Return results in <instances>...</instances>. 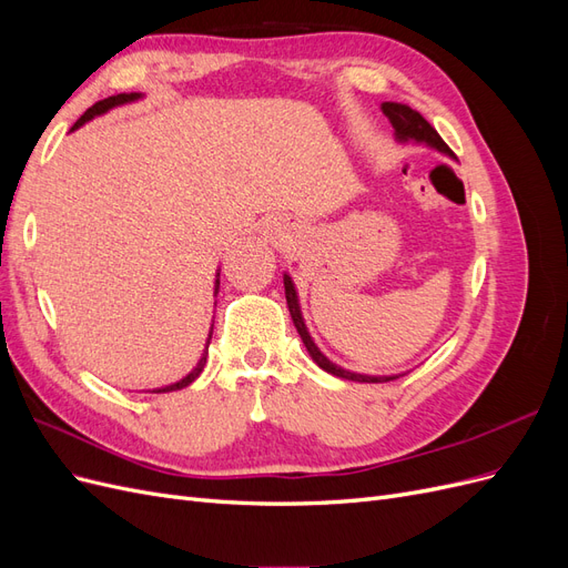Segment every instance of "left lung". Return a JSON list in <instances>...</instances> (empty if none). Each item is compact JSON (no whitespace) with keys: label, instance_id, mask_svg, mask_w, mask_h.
Returning a JSON list of instances; mask_svg holds the SVG:
<instances>
[{"label":"left lung","instance_id":"1","mask_svg":"<svg viewBox=\"0 0 568 568\" xmlns=\"http://www.w3.org/2000/svg\"><path fill=\"white\" fill-rule=\"evenodd\" d=\"M386 118L390 120V125L395 130V136H398L400 142H407V140H415V142H424L428 146H434L443 153H448V156H453L450 146L443 142V136L436 132V128H432V123L428 120L415 111L409 109L407 104H398V101H384L382 104ZM284 288H286V303H288V313H291V320H294L296 329L305 343L307 353H311V357L315 359V363L324 369L329 372L334 376H341V379H348V382H359V384H384V382H393L398 379V376H369V374H355V372H348V369H341L336 367L332 359H326L320 348L315 346V341L311 338V334H307L305 329V322H303V315H301V305H298V296H296V288L294 284H291V277L288 274H284ZM403 376V374H400Z\"/></svg>","mask_w":568,"mask_h":568}]
</instances>
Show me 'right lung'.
<instances>
[{
    "label": "right lung",
    "instance_id": "add662e5",
    "mask_svg": "<svg viewBox=\"0 0 568 568\" xmlns=\"http://www.w3.org/2000/svg\"><path fill=\"white\" fill-rule=\"evenodd\" d=\"M140 97H142L140 92H130V94H125V92H123V94H115V97H109V99H101V101H97L94 106H90L88 111H84V113L80 115V120H78V123H75L71 130H78L80 125L88 123V120H92L94 115L106 113L109 109H113V106H120V104H128V101H134V99H140ZM215 284L220 286V280H217ZM209 343H211V336H209ZM205 355H209V348L203 351V357L199 359V365H196L192 372H189V374L184 376V379H180L178 384H170V386H165V388H156V390H151V393H168V390H180V388H184V386L192 384V382L196 379V376L203 372V367H205Z\"/></svg>",
    "mask_w": 568,
    "mask_h": 568
}]
</instances>
